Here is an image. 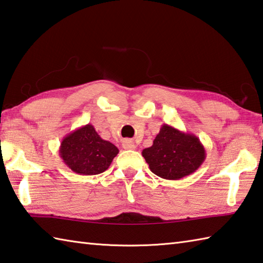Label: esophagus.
I'll return each instance as SVG.
<instances>
[{
    "label": "esophagus",
    "mask_w": 263,
    "mask_h": 263,
    "mask_svg": "<svg viewBox=\"0 0 263 263\" xmlns=\"http://www.w3.org/2000/svg\"><path fill=\"white\" fill-rule=\"evenodd\" d=\"M122 147L124 149H135L136 145H135V142L128 140V139H124V140L122 141Z\"/></svg>",
    "instance_id": "obj_1"
}]
</instances>
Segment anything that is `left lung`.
Masks as SVG:
<instances>
[{
    "label": "left lung",
    "mask_w": 263,
    "mask_h": 263,
    "mask_svg": "<svg viewBox=\"0 0 263 263\" xmlns=\"http://www.w3.org/2000/svg\"><path fill=\"white\" fill-rule=\"evenodd\" d=\"M142 156L151 171L159 178L179 180L197 171L206 153L203 143L193 133L163 124L153 146L143 149Z\"/></svg>",
    "instance_id": "left-lung-1"
}]
</instances>
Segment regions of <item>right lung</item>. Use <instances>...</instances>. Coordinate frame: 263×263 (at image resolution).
<instances>
[{
  "label": "right lung",
  "mask_w": 263,
  "mask_h": 263,
  "mask_svg": "<svg viewBox=\"0 0 263 263\" xmlns=\"http://www.w3.org/2000/svg\"><path fill=\"white\" fill-rule=\"evenodd\" d=\"M117 154V147L104 140L92 124L70 132L59 147L63 162L71 171L82 176H96L105 172Z\"/></svg>",
  "instance_id": "obj_1"
}]
</instances>
